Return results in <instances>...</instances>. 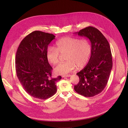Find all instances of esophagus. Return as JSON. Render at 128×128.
<instances>
[{
	"mask_svg": "<svg viewBox=\"0 0 128 128\" xmlns=\"http://www.w3.org/2000/svg\"><path fill=\"white\" fill-rule=\"evenodd\" d=\"M70 76H71V75H70V74L63 75V76H62V78H68V77H70Z\"/></svg>",
	"mask_w": 128,
	"mask_h": 128,
	"instance_id": "esophagus-1",
	"label": "esophagus"
}]
</instances>
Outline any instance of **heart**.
<instances>
[{"label":"heart","mask_w":128,"mask_h":128,"mask_svg":"<svg viewBox=\"0 0 128 128\" xmlns=\"http://www.w3.org/2000/svg\"><path fill=\"white\" fill-rule=\"evenodd\" d=\"M92 52V47L88 40L79 39L72 37H65L57 40L54 48L47 49L46 57L52 65L58 63L60 54H66L65 62L60 63L54 69V72L59 75L69 74L76 69L84 66L88 61Z\"/></svg>","instance_id":"obj_1"}]
</instances>
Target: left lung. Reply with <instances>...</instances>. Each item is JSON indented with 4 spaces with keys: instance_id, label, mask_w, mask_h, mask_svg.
Wrapping results in <instances>:
<instances>
[{
    "instance_id": "left-lung-1",
    "label": "left lung",
    "mask_w": 128,
    "mask_h": 128,
    "mask_svg": "<svg viewBox=\"0 0 128 128\" xmlns=\"http://www.w3.org/2000/svg\"><path fill=\"white\" fill-rule=\"evenodd\" d=\"M77 33L90 40L92 52L86 66L76 74L80 81L74 88L81 95L93 97L102 92L110 74L112 60L110 45L103 34L95 27H87Z\"/></svg>"
}]
</instances>
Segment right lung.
<instances>
[{"mask_svg": "<svg viewBox=\"0 0 128 128\" xmlns=\"http://www.w3.org/2000/svg\"><path fill=\"white\" fill-rule=\"evenodd\" d=\"M55 38L52 34L35 31L21 41L16 55L17 77L31 96L46 100L57 92L56 83L62 78H52V68L47 60L48 45Z\"/></svg>", "mask_w": 128, "mask_h": 128, "instance_id": "add662e5", "label": "right lung"}]
</instances>
